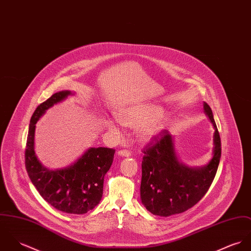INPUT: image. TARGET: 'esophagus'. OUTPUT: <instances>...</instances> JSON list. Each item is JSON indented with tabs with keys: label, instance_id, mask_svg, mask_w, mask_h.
<instances>
[{
	"label": "esophagus",
	"instance_id": "34e87169",
	"mask_svg": "<svg viewBox=\"0 0 251 251\" xmlns=\"http://www.w3.org/2000/svg\"><path fill=\"white\" fill-rule=\"evenodd\" d=\"M118 155L124 156V157H130L131 156V151H129L127 149H122V150L118 151Z\"/></svg>",
	"mask_w": 251,
	"mask_h": 251
}]
</instances>
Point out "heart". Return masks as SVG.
Masks as SVG:
<instances>
[{"label":"heart","instance_id":"b5f03b06","mask_svg":"<svg viewBox=\"0 0 251 251\" xmlns=\"http://www.w3.org/2000/svg\"><path fill=\"white\" fill-rule=\"evenodd\" d=\"M163 109L156 105H143L126 110L119 115V121L127 126L139 127V136L143 140H150L159 135L167 125V120L161 117ZM109 128L118 133L114 122H109Z\"/></svg>","mask_w":251,"mask_h":251}]
</instances>
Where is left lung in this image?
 <instances>
[{"mask_svg":"<svg viewBox=\"0 0 251 251\" xmlns=\"http://www.w3.org/2000/svg\"><path fill=\"white\" fill-rule=\"evenodd\" d=\"M204 111L215 127L214 155L206 167L190 168L180 164L167 130L153 138L142 150L140 198L154 215L168 217L186 212L201 200L213 183L222 156V141L207 103Z\"/></svg>","mask_w":251,"mask_h":251,"instance_id":"obj_1","label":"left lung"}]
</instances>
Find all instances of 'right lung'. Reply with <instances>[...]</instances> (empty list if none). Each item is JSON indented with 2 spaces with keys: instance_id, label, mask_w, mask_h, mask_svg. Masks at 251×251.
Here are the masks:
<instances>
[{
  "instance_id": "1",
  "label": "right lung",
  "mask_w": 251,
  "mask_h": 251,
  "mask_svg": "<svg viewBox=\"0 0 251 251\" xmlns=\"http://www.w3.org/2000/svg\"><path fill=\"white\" fill-rule=\"evenodd\" d=\"M69 94L71 92L67 90L59 91L35 109L28 127L25 166L31 183L49 204L64 213L83 215L99 204L103 195L104 176L112 166L115 150L91 147L70 167L49 170L37 160L33 146L37 120L46 110Z\"/></svg>"
}]
</instances>
